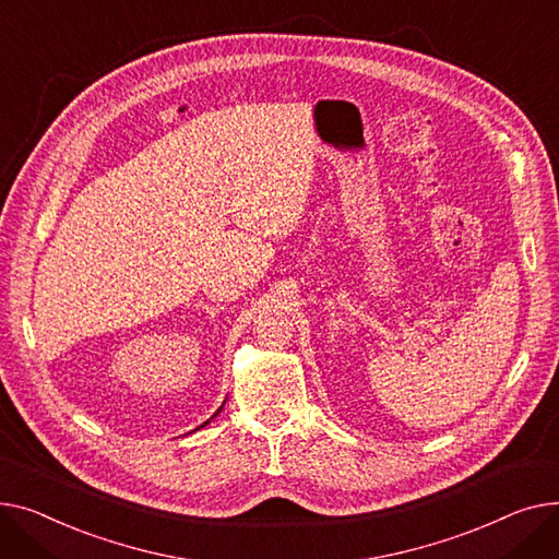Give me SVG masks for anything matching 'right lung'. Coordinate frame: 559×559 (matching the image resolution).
<instances>
[{
  "instance_id": "obj_1",
  "label": "right lung",
  "mask_w": 559,
  "mask_h": 559,
  "mask_svg": "<svg viewBox=\"0 0 559 559\" xmlns=\"http://www.w3.org/2000/svg\"><path fill=\"white\" fill-rule=\"evenodd\" d=\"M221 408H223V406H221ZM221 408H218V411H216V413H214V415H212V417H216V415H218V413H221ZM207 424H210V419H207V421H205V424H201V426H199V429H203V426H207Z\"/></svg>"
}]
</instances>
